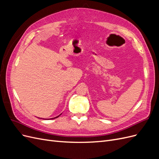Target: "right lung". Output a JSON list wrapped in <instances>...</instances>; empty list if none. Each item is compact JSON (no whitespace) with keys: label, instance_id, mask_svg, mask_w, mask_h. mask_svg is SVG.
<instances>
[{"label":"right lung","instance_id":"1","mask_svg":"<svg viewBox=\"0 0 159 159\" xmlns=\"http://www.w3.org/2000/svg\"><path fill=\"white\" fill-rule=\"evenodd\" d=\"M60 115H61V114H60ZM60 115H58V116H57V117H54V118H52V119H56V118H57V117H58L60 116Z\"/></svg>","mask_w":159,"mask_h":159}]
</instances>
